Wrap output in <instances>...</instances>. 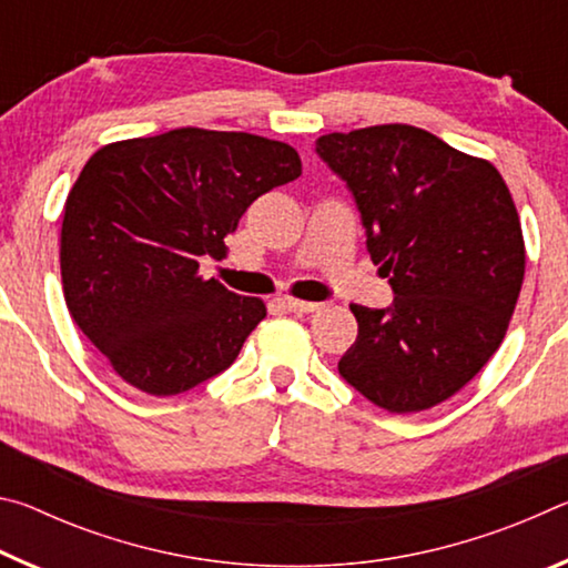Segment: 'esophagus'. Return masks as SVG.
Instances as JSON below:
<instances>
[{
    "label": "esophagus",
    "instance_id": "esophagus-1",
    "mask_svg": "<svg viewBox=\"0 0 568 568\" xmlns=\"http://www.w3.org/2000/svg\"><path fill=\"white\" fill-rule=\"evenodd\" d=\"M277 303H281L285 311L291 313H315L321 307V303H311V301H301V297H277Z\"/></svg>",
    "mask_w": 568,
    "mask_h": 568
}]
</instances>
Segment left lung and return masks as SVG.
<instances>
[{
    "instance_id": "1",
    "label": "left lung",
    "mask_w": 568,
    "mask_h": 568,
    "mask_svg": "<svg viewBox=\"0 0 568 568\" xmlns=\"http://www.w3.org/2000/svg\"><path fill=\"white\" fill-rule=\"evenodd\" d=\"M318 155L348 182L393 305L353 303L341 376L388 413L438 406L498 351L524 285L511 190L484 158L413 124L331 132Z\"/></svg>"
}]
</instances>
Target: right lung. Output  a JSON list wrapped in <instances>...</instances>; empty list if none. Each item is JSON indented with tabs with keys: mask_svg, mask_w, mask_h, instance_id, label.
<instances>
[{
	"mask_svg": "<svg viewBox=\"0 0 568 568\" xmlns=\"http://www.w3.org/2000/svg\"><path fill=\"white\" fill-rule=\"evenodd\" d=\"M297 152L247 132L180 128L100 148L62 215L67 307L112 371L150 396L217 376L267 307L200 275V255L263 192L301 178Z\"/></svg>",
	"mask_w": 568,
	"mask_h": 568,
	"instance_id": "right-lung-1",
	"label": "right lung"
}]
</instances>
